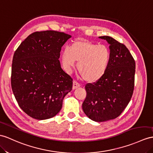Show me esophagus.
Segmentation results:
<instances>
[{
	"mask_svg": "<svg viewBox=\"0 0 153 153\" xmlns=\"http://www.w3.org/2000/svg\"><path fill=\"white\" fill-rule=\"evenodd\" d=\"M80 86V85L79 83H78L76 80L73 81V89H75L76 88H78Z\"/></svg>",
	"mask_w": 153,
	"mask_h": 153,
	"instance_id": "obj_1",
	"label": "esophagus"
}]
</instances>
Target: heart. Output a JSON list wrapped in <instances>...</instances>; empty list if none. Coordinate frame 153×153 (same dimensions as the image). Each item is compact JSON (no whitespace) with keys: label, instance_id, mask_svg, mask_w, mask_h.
Returning a JSON list of instances; mask_svg holds the SVG:
<instances>
[{"label":"heart","instance_id":"heart-1","mask_svg":"<svg viewBox=\"0 0 153 153\" xmlns=\"http://www.w3.org/2000/svg\"><path fill=\"white\" fill-rule=\"evenodd\" d=\"M110 58V51L106 46L85 39L74 42L61 55L62 65L68 71L74 68L75 61L79 62L78 71L88 82L97 81L105 74Z\"/></svg>","mask_w":153,"mask_h":153}]
</instances>
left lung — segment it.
<instances>
[{"instance_id":"8db88e82","label":"left lung","mask_w":153,"mask_h":153,"mask_svg":"<svg viewBox=\"0 0 153 153\" xmlns=\"http://www.w3.org/2000/svg\"><path fill=\"white\" fill-rule=\"evenodd\" d=\"M110 44V58L105 74L85 85L84 112L91 120L103 122L117 117L127 106L134 89L136 63L124 44L100 36Z\"/></svg>"}]
</instances>
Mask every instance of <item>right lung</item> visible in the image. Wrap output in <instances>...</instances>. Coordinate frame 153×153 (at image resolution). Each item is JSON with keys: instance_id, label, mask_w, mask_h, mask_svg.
I'll list each match as a JSON object with an SVG mask.
<instances>
[{"instance_id": "add662e5", "label": "right lung", "mask_w": 153, "mask_h": 153, "mask_svg": "<svg viewBox=\"0 0 153 153\" xmlns=\"http://www.w3.org/2000/svg\"><path fill=\"white\" fill-rule=\"evenodd\" d=\"M71 36L47 30L29 35L15 51L11 85L17 102L30 117L47 120L62 107L73 79L61 68L62 47Z\"/></svg>"}]
</instances>
